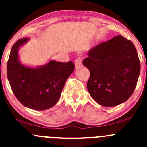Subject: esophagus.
Returning a JSON list of instances; mask_svg holds the SVG:
<instances>
[{
  "label": "esophagus",
  "mask_w": 147,
  "mask_h": 147,
  "mask_svg": "<svg viewBox=\"0 0 147 147\" xmlns=\"http://www.w3.org/2000/svg\"><path fill=\"white\" fill-rule=\"evenodd\" d=\"M82 64L81 57H77L75 60V67L76 68H79Z\"/></svg>",
  "instance_id": "34e87169"
}]
</instances>
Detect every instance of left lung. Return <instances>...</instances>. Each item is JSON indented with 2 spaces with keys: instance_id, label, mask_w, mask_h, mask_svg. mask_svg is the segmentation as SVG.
<instances>
[{
  "instance_id": "left-lung-1",
  "label": "left lung",
  "mask_w": 147,
  "mask_h": 147,
  "mask_svg": "<svg viewBox=\"0 0 147 147\" xmlns=\"http://www.w3.org/2000/svg\"><path fill=\"white\" fill-rule=\"evenodd\" d=\"M83 64L90 71L88 92L97 103L114 107L127 101L135 89L140 61L135 45L122 36L99 43Z\"/></svg>"
}]
</instances>
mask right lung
Returning a JSON list of instances; mask_svg holds the SVG:
<instances>
[{
	"label": "right lung",
	"instance_id": "add662e5",
	"mask_svg": "<svg viewBox=\"0 0 147 147\" xmlns=\"http://www.w3.org/2000/svg\"><path fill=\"white\" fill-rule=\"evenodd\" d=\"M28 40L27 38H23L12 46L7 64V78L22 105L34 110L48 109L59 100L75 66L71 61L65 63L51 60L36 69L25 67L19 61L18 50Z\"/></svg>",
	"mask_w": 147,
	"mask_h": 147
}]
</instances>
